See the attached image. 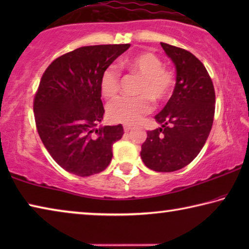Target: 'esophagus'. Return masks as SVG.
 <instances>
[{"label":"esophagus","mask_w":249,"mask_h":249,"mask_svg":"<svg viewBox=\"0 0 249 249\" xmlns=\"http://www.w3.org/2000/svg\"><path fill=\"white\" fill-rule=\"evenodd\" d=\"M132 129H133L132 126L124 125V132H125V133H128V132H130V130H132Z\"/></svg>","instance_id":"esophagus-1"}]
</instances>
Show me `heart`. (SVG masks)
<instances>
[{"label": "heart", "mask_w": 249, "mask_h": 249, "mask_svg": "<svg viewBox=\"0 0 249 249\" xmlns=\"http://www.w3.org/2000/svg\"><path fill=\"white\" fill-rule=\"evenodd\" d=\"M130 74L142 78L138 84V96H121L111 101L107 105L108 119L128 125L140 123L145 115L153 109L151 100L162 103L170 98L176 86V74L169 68L163 67L158 56L153 53H142L127 59L122 64ZM101 92L104 98L111 99L121 90V71L115 65L108 66L103 71L100 81Z\"/></svg>", "instance_id": "1"}]
</instances>
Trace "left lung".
Segmentation results:
<instances>
[{"instance_id":"left-lung-1","label":"left lung","mask_w":249,"mask_h":249,"mask_svg":"<svg viewBox=\"0 0 249 249\" xmlns=\"http://www.w3.org/2000/svg\"><path fill=\"white\" fill-rule=\"evenodd\" d=\"M177 69L176 87L161 112L162 127L147 132L141 157L149 169L171 172L189 165L203 148L213 125L215 91L208 70L188 50L160 43Z\"/></svg>"}]
</instances>
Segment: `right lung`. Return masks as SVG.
<instances>
[{"mask_svg":"<svg viewBox=\"0 0 249 249\" xmlns=\"http://www.w3.org/2000/svg\"><path fill=\"white\" fill-rule=\"evenodd\" d=\"M129 44L84 46L58 57L45 70L34 98L37 132L46 149L70 174L89 177L111 162L123 126H103L100 81Z\"/></svg>","mask_w":249,"mask_h":249,"instance_id":"obj_1","label":"right lung"}]
</instances>
